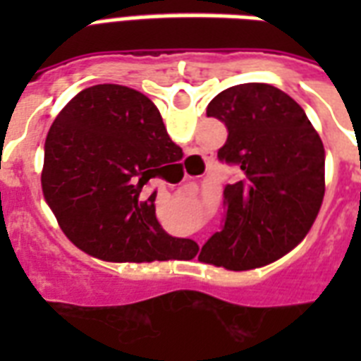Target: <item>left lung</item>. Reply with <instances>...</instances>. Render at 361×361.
Wrapping results in <instances>:
<instances>
[{
	"mask_svg": "<svg viewBox=\"0 0 361 361\" xmlns=\"http://www.w3.org/2000/svg\"><path fill=\"white\" fill-rule=\"evenodd\" d=\"M206 114L226 125L217 155L238 164L241 180L225 187V219L198 260L234 271L262 268L311 231L324 200V146L305 110L269 84L228 87Z\"/></svg>",
	"mask_w": 361,
	"mask_h": 361,
	"instance_id": "8db88e82",
	"label": "left lung"
}]
</instances>
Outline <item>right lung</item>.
Here are the masks:
<instances>
[{
  "label": "right lung",
  "mask_w": 361,
  "mask_h": 361,
  "mask_svg": "<svg viewBox=\"0 0 361 361\" xmlns=\"http://www.w3.org/2000/svg\"><path fill=\"white\" fill-rule=\"evenodd\" d=\"M183 153L157 106L133 87L97 84L76 93L44 140L41 185L63 234L106 262L189 260L198 245L172 238L155 217L153 172Z\"/></svg>",
  "instance_id": "right-lung-1"
}]
</instances>
